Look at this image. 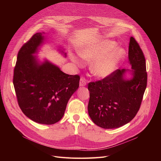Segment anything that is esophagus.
<instances>
[{
    "label": "esophagus",
    "instance_id": "obj_1",
    "mask_svg": "<svg viewBox=\"0 0 161 161\" xmlns=\"http://www.w3.org/2000/svg\"><path fill=\"white\" fill-rule=\"evenodd\" d=\"M86 85V80L85 78H81L80 81V86H84Z\"/></svg>",
    "mask_w": 161,
    "mask_h": 161
}]
</instances>
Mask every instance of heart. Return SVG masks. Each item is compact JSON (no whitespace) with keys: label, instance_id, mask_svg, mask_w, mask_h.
Masks as SVG:
<instances>
[{"label":"heart","instance_id":"obj_1","mask_svg":"<svg viewBox=\"0 0 161 161\" xmlns=\"http://www.w3.org/2000/svg\"><path fill=\"white\" fill-rule=\"evenodd\" d=\"M116 46L115 42L106 40L84 47L79 51V55L85 60H94L91 65L92 73L97 77L104 78L115 71L125 58V51L121 48L114 49ZM71 58L79 64L75 56L71 55Z\"/></svg>","mask_w":161,"mask_h":161}]
</instances>
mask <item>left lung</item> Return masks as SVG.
Masks as SVG:
<instances>
[{"mask_svg":"<svg viewBox=\"0 0 161 161\" xmlns=\"http://www.w3.org/2000/svg\"><path fill=\"white\" fill-rule=\"evenodd\" d=\"M132 78H124L128 69H117L109 76L88 85V111L92 120L103 129H115L130 122L139 111L147 84L144 54L132 37L129 46Z\"/></svg>","mask_w":161,"mask_h":161,"instance_id":"8db88e82","label":"left lung"}]
</instances>
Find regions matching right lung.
I'll list each match as a JSON object with an SVG mask.
<instances>
[{"label": "right lung", "instance_id": "obj_1", "mask_svg": "<svg viewBox=\"0 0 161 161\" xmlns=\"http://www.w3.org/2000/svg\"><path fill=\"white\" fill-rule=\"evenodd\" d=\"M44 34H35L19 50L13 85L23 113L35 122L52 125L63 117L68 101L79 87L80 78L63 73L48 60L39 63L34 54L44 43Z\"/></svg>", "mask_w": 161, "mask_h": 161}]
</instances>
